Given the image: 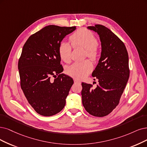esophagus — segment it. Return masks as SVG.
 Masks as SVG:
<instances>
[{
  "label": "esophagus",
  "mask_w": 147,
  "mask_h": 147,
  "mask_svg": "<svg viewBox=\"0 0 147 147\" xmlns=\"http://www.w3.org/2000/svg\"><path fill=\"white\" fill-rule=\"evenodd\" d=\"M74 83H78V84H80L81 83L80 80H78L77 79H74Z\"/></svg>",
  "instance_id": "obj_1"
}]
</instances>
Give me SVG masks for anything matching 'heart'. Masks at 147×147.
<instances>
[{
  "mask_svg": "<svg viewBox=\"0 0 147 147\" xmlns=\"http://www.w3.org/2000/svg\"><path fill=\"white\" fill-rule=\"evenodd\" d=\"M69 40L74 47L85 48V55L92 60H96L99 56L97 40L93 32L86 28H80L69 36ZM72 47L69 43L62 42L59 47V53L65 62H69L71 57ZM93 69V64L89 60L76 62L67 68V73L76 79H81L87 76Z\"/></svg>",
  "mask_w": 147,
  "mask_h": 147,
  "instance_id": "obj_1",
  "label": "heart"
}]
</instances>
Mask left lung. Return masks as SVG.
Masks as SVG:
<instances>
[{"label": "left lung", "mask_w": 147, "mask_h": 147, "mask_svg": "<svg viewBox=\"0 0 147 147\" xmlns=\"http://www.w3.org/2000/svg\"><path fill=\"white\" fill-rule=\"evenodd\" d=\"M87 28L97 32L101 42L99 63L92 73L99 84L82 83V104L86 111L96 117H104L117 107L129 76L128 54L123 42L102 25ZM95 80V79H94Z\"/></svg>", "instance_id": "1"}]
</instances>
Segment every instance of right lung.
Here are the masks:
<instances>
[{
  "label": "right lung",
  "mask_w": 147,
  "mask_h": 147,
  "mask_svg": "<svg viewBox=\"0 0 147 147\" xmlns=\"http://www.w3.org/2000/svg\"><path fill=\"white\" fill-rule=\"evenodd\" d=\"M76 29L48 25L32 34L23 47L18 62L20 86L29 104L42 116H53L65 105L74 82L61 73L59 47Z\"/></svg>",
  "instance_id": "obj_1"
}]
</instances>
